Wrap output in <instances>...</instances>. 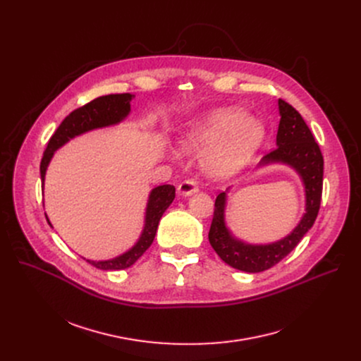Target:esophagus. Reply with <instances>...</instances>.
I'll list each match as a JSON object with an SVG mask.
<instances>
[{"instance_id": "esophagus-1", "label": "esophagus", "mask_w": 361, "mask_h": 361, "mask_svg": "<svg viewBox=\"0 0 361 361\" xmlns=\"http://www.w3.org/2000/svg\"><path fill=\"white\" fill-rule=\"evenodd\" d=\"M197 191H198V184L194 180H185L177 187L178 195H184V197H188Z\"/></svg>"}]
</instances>
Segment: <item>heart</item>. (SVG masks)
Masks as SVG:
<instances>
[{"label":"heart","mask_w":361,"mask_h":361,"mask_svg":"<svg viewBox=\"0 0 361 361\" xmlns=\"http://www.w3.org/2000/svg\"><path fill=\"white\" fill-rule=\"evenodd\" d=\"M266 135L262 121L238 109L216 110L191 123L180 140L183 151L204 154V169L213 178L237 174L259 151Z\"/></svg>","instance_id":"heart-1"}]
</instances>
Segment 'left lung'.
Segmentation results:
<instances>
[{
    "label": "left lung",
    "instance_id": "8db88e82",
    "mask_svg": "<svg viewBox=\"0 0 361 361\" xmlns=\"http://www.w3.org/2000/svg\"><path fill=\"white\" fill-rule=\"evenodd\" d=\"M279 113L277 148L264 156L257 169L271 164H284L293 169L304 187V213L293 231L281 240L267 244H251L237 238L226 223L227 194L230 188L217 195L214 217L209 233L210 244L224 263L245 273H260L280 263L313 227L320 210L324 169L320 147L300 113L283 99H279Z\"/></svg>",
    "mask_w": 361,
    "mask_h": 361
}]
</instances>
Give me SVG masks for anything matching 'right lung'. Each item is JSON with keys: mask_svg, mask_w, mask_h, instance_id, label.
Instances as JSON below:
<instances>
[{"mask_svg": "<svg viewBox=\"0 0 361 361\" xmlns=\"http://www.w3.org/2000/svg\"><path fill=\"white\" fill-rule=\"evenodd\" d=\"M133 98L134 95L130 92L102 95L92 99L84 107L74 110L70 116H67L64 121L60 124V127L57 128V131L53 134V137L49 138L48 145L44 151V157L39 166L42 188H44L47 169L54 157V152L59 148H61L64 144H67L70 140L81 134H85L88 131L98 130V128L117 126L121 121H124L131 111ZM174 197H176L174 185L164 184V185L154 187L148 194L145 216H144V227L137 243L126 252L110 260H88V259H84V257L82 259L91 266L104 271H117V270H124L131 267L147 251V248L152 244L154 237H156V233L159 228L160 219L163 217L164 212L170 207ZM47 221L51 226L48 217H47Z\"/></svg>", "mask_w": 361, "mask_h": 361, "instance_id": "add662e5", "label": "right lung"}]
</instances>
